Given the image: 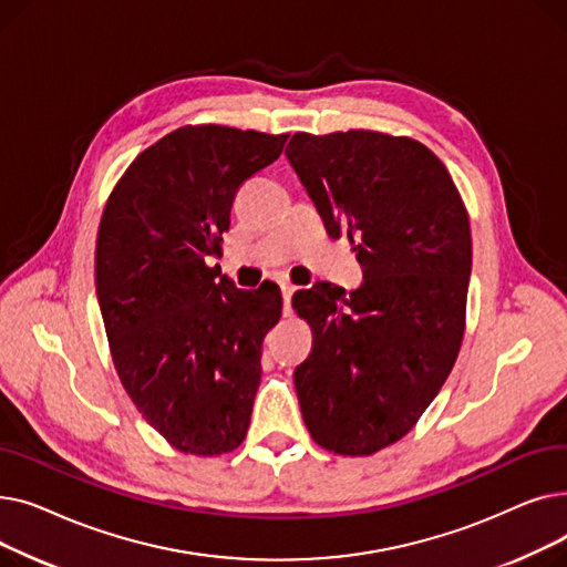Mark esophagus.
<instances>
[{"mask_svg": "<svg viewBox=\"0 0 567 567\" xmlns=\"http://www.w3.org/2000/svg\"><path fill=\"white\" fill-rule=\"evenodd\" d=\"M296 287L293 285H282V303H285V315L291 312V296H293Z\"/></svg>", "mask_w": 567, "mask_h": 567, "instance_id": "1", "label": "esophagus"}]
</instances>
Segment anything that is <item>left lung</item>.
Wrapping results in <instances>:
<instances>
[{"label": "left lung", "mask_w": 567, "mask_h": 567, "mask_svg": "<svg viewBox=\"0 0 567 567\" xmlns=\"http://www.w3.org/2000/svg\"><path fill=\"white\" fill-rule=\"evenodd\" d=\"M287 158L326 231L347 234L363 285L296 291L312 351L293 383L321 449L363 457L400 441L449 379L464 338L471 227L445 165L411 137L296 133Z\"/></svg>", "instance_id": "8db88e82"}]
</instances>
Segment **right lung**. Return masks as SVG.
Listing matches in <instances>:
<instances>
[{
	"label": "right lung",
	"mask_w": 567,
	"mask_h": 567,
	"mask_svg": "<svg viewBox=\"0 0 567 567\" xmlns=\"http://www.w3.org/2000/svg\"><path fill=\"white\" fill-rule=\"evenodd\" d=\"M289 135L184 126L118 178L96 238V293L126 393L186 455L231 453L246 439L261 342L280 289H238L220 266L236 190L278 161Z\"/></svg>",
	"instance_id": "obj_1"
}]
</instances>
